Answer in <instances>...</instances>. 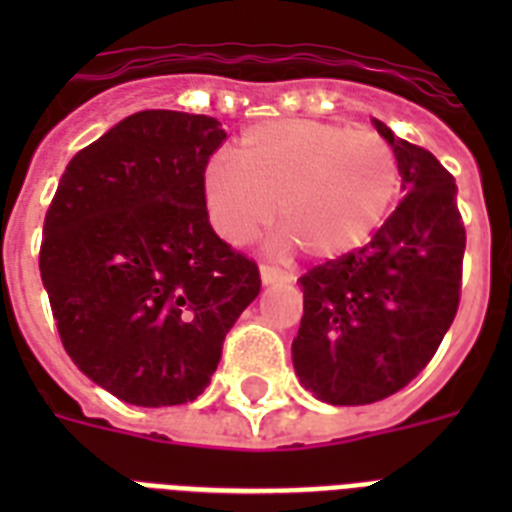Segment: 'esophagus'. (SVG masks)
Listing matches in <instances>:
<instances>
[{"instance_id": "1", "label": "esophagus", "mask_w": 512, "mask_h": 512, "mask_svg": "<svg viewBox=\"0 0 512 512\" xmlns=\"http://www.w3.org/2000/svg\"><path fill=\"white\" fill-rule=\"evenodd\" d=\"M260 279H263V284H281V281H289V273H284L281 268H273V265L263 263L260 265Z\"/></svg>"}]
</instances>
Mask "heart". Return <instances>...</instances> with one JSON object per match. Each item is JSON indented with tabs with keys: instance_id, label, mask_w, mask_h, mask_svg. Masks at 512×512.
Masks as SVG:
<instances>
[{
	"instance_id": "1",
	"label": "heart",
	"mask_w": 512,
	"mask_h": 512,
	"mask_svg": "<svg viewBox=\"0 0 512 512\" xmlns=\"http://www.w3.org/2000/svg\"><path fill=\"white\" fill-rule=\"evenodd\" d=\"M401 167L374 132L316 119L249 127L236 140V164L217 156L201 172V199L223 241L241 247L273 220L281 247L335 263L366 247L396 207Z\"/></svg>"
}]
</instances>
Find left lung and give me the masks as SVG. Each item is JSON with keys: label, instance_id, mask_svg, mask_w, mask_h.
<instances>
[{"label": "left lung", "instance_id": "left-lung-1", "mask_svg": "<svg viewBox=\"0 0 512 512\" xmlns=\"http://www.w3.org/2000/svg\"><path fill=\"white\" fill-rule=\"evenodd\" d=\"M374 127L396 151L406 196L353 255L300 276L303 319L292 361L305 388L335 406L406 388L457 316L465 225L454 177L436 156Z\"/></svg>", "mask_w": 512, "mask_h": 512}]
</instances>
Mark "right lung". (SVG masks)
Listing matches in <instances>:
<instances>
[{
	"mask_svg": "<svg viewBox=\"0 0 512 512\" xmlns=\"http://www.w3.org/2000/svg\"><path fill=\"white\" fill-rule=\"evenodd\" d=\"M204 114L138 111L68 162L39 271L63 348L135 406L188 404L260 292L255 260L209 225L201 172L223 146Z\"/></svg>",
	"mask_w": 512,
	"mask_h": 512,
	"instance_id": "obj_1",
	"label": "right lung"
}]
</instances>
